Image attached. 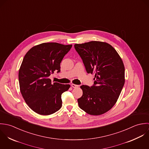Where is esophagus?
<instances>
[{"instance_id": "esophagus-1", "label": "esophagus", "mask_w": 149, "mask_h": 149, "mask_svg": "<svg viewBox=\"0 0 149 149\" xmlns=\"http://www.w3.org/2000/svg\"><path fill=\"white\" fill-rule=\"evenodd\" d=\"M71 86H72L73 88H77L79 87V85H75V84H71Z\"/></svg>"}]
</instances>
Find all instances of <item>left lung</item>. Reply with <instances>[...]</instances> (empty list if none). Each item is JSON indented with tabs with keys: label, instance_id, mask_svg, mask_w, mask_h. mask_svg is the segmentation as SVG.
Instances as JSON below:
<instances>
[{
	"label": "left lung",
	"instance_id": "8db88e82",
	"mask_svg": "<svg viewBox=\"0 0 149 149\" xmlns=\"http://www.w3.org/2000/svg\"><path fill=\"white\" fill-rule=\"evenodd\" d=\"M88 74H94L91 86L82 85L79 108L91 115H100L116 104L125 82V68L117 51L110 44L90 41L74 45Z\"/></svg>",
	"mask_w": 149,
	"mask_h": 149
}]
</instances>
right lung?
Wrapping results in <instances>:
<instances>
[{
  "instance_id": "right-lung-1",
  "label": "right lung",
  "mask_w": 149,
  "mask_h": 149,
  "mask_svg": "<svg viewBox=\"0 0 149 149\" xmlns=\"http://www.w3.org/2000/svg\"><path fill=\"white\" fill-rule=\"evenodd\" d=\"M72 45L45 42L31 48L20 67L18 78L20 91L26 103L34 112L49 115L62 106L61 94L70 85L51 84V74L60 71V63Z\"/></svg>"
}]
</instances>
